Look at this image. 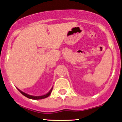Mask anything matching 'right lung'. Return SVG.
Wrapping results in <instances>:
<instances>
[{"instance_id":"obj_1","label":"right lung","mask_w":122,"mask_h":122,"mask_svg":"<svg viewBox=\"0 0 122 122\" xmlns=\"http://www.w3.org/2000/svg\"><path fill=\"white\" fill-rule=\"evenodd\" d=\"M17 89H18V90H19L20 92L23 95H24V97H27V98H29V99H44V98H47L48 97H49L50 95L51 94V91L52 90H53V88H51V89L50 90L49 92H48V93H47V94H46V95H42V96H39V97H36V96H32V95H28V94L25 93L21 91L20 89H18V88H17Z\"/></svg>"}]
</instances>
